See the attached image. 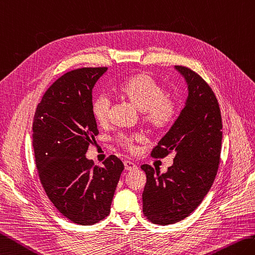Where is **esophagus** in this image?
Returning a JSON list of instances; mask_svg holds the SVG:
<instances>
[{
  "label": "esophagus",
  "instance_id": "esophagus-1",
  "mask_svg": "<svg viewBox=\"0 0 255 255\" xmlns=\"http://www.w3.org/2000/svg\"><path fill=\"white\" fill-rule=\"evenodd\" d=\"M124 168H126V170L131 171V170H134V169H136L137 167L134 162L129 161V160H126V161H124Z\"/></svg>",
  "mask_w": 255,
  "mask_h": 255
}]
</instances>
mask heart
<instances>
[{"instance_id":"obj_1","label":"heart","mask_w":255,"mask_h":255,"mask_svg":"<svg viewBox=\"0 0 255 255\" xmlns=\"http://www.w3.org/2000/svg\"><path fill=\"white\" fill-rule=\"evenodd\" d=\"M124 99L128 100L138 111L143 112L144 121L154 129H162L170 126L177 116L175 100L166 94L165 89L146 73H138L124 81L118 89ZM111 99L108 95H100L94 100L92 112L100 126L109 120ZM142 139L139 135H120L118 140L128 149H133L135 142Z\"/></svg>"}]
</instances>
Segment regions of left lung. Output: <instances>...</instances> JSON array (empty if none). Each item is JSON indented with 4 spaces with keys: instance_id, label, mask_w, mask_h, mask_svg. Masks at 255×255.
Listing matches in <instances>:
<instances>
[{
    "instance_id": "8db88e82",
    "label": "left lung",
    "mask_w": 255,
    "mask_h": 255,
    "mask_svg": "<svg viewBox=\"0 0 255 255\" xmlns=\"http://www.w3.org/2000/svg\"><path fill=\"white\" fill-rule=\"evenodd\" d=\"M188 86V97L177 120L151 151L175 156L167 172L148 165L143 191V213L162 226L184 219L201 204L217 174L223 139L222 115L212 88L195 72L174 66Z\"/></svg>"
}]
</instances>
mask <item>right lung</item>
<instances>
[{
    "instance_id": "add662e5",
    "label": "right lung",
    "mask_w": 255,
    "mask_h": 255,
    "mask_svg": "<svg viewBox=\"0 0 255 255\" xmlns=\"http://www.w3.org/2000/svg\"><path fill=\"white\" fill-rule=\"evenodd\" d=\"M107 67H84L56 80L38 105L32 147L44 191L56 209L78 225H94L110 213L123 162L110 156L94 166L86 152L98 134L92 92Z\"/></svg>"
}]
</instances>
